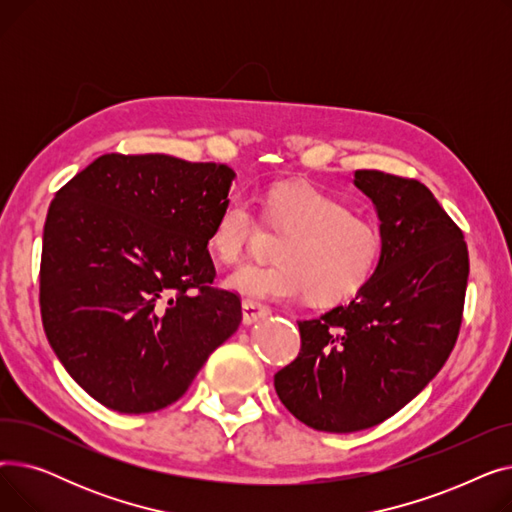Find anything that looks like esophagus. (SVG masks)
<instances>
[{"label":"esophagus","instance_id":"34e87169","mask_svg":"<svg viewBox=\"0 0 512 512\" xmlns=\"http://www.w3.org/2000/svg\"><path fill=\"white\" fill-rule=\"evenodd\" d=\"M270 315V307L259 303V301H253V299H245L242 301V321H245L247 326L255 324L257 319Z\"/></svg>","mask_w":512,"mask_h":512}]
</instances>
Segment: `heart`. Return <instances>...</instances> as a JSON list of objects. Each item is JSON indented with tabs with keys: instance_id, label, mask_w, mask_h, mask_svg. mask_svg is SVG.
I'll return each mask as SVG.
<instances>
[{
	"instance_id": "obj_1",
	"label": "heart",
	"mask_w": 512,
	"mask_h": 512,
	"mask_svg": "<svg viewBox=\"0 0 512 512\" xmlns=\"http://www.w3.org/2000/svg\"><path fill=\"white\" fill-rule=\"evenodd\" d=\"M263 220L288 234L276 265H242L228 286L255 301L336 305L357 294L378 274L384 259L380 226L355 215L346 203L309 184H274L265 195ZM259 230L249 199L232 197L215 220L207 245L222 263H238Z\"/></svg>"
}]
</instances>
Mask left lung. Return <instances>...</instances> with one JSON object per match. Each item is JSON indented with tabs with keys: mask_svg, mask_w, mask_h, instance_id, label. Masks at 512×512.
<instances>
[{
	"mask_svg": "<svg viewBox=\"0 0 512 512\" xmlns=\"http://www.w3.org/2000/svg\"><path fill=\"white\" fill-rule=\"evenodd\" d=\"M384 234L378 274L348 303L299 321L301 353L274 375L282 405L319 432L386 421L444 367L461 330L469 253L425 184L357 170Z\"/></svg>",
	"mask_w": 512,
	"mask_h": 512,
	"instance_id": "left-lung-1",
	"label": "left lung"
}]
</instances>
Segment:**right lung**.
<instances>
[{"mask_svg":"<svg viewBox=\"0 0 512 512\" xmlns=\"http://www.w3.org/2000/svg\"><path fill=\"white\" fill-rule=\"evenodd\" d=\"M234 170L172 155L97 157L51 201L39 303L47 340L103 407L176 402L240 326L238 294L213 288L209 232Z\"/></svg>","mask_w":512,"mask_h":512,"instance_id":"1","label":"right lung"}]
</instances>
